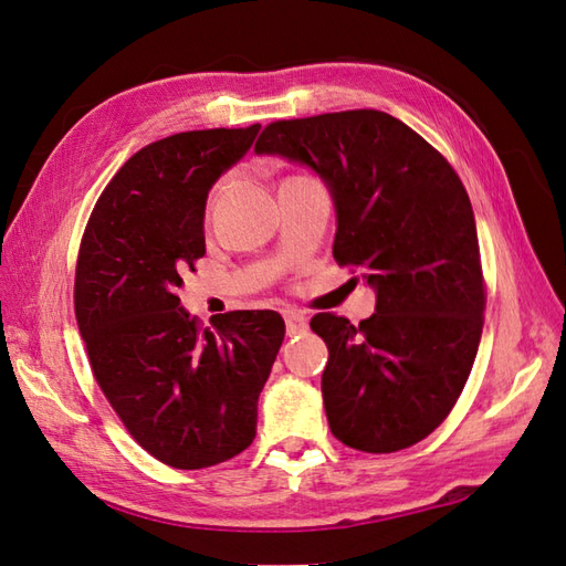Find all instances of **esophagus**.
Listing matches in <instances>:
<instances>
[{
    "instance_id": "34e87169",
    "label": "esophagus",
    "mask_w": 566,
    "mask_h": 566,
    "mask_svg": "<svg viewBox=\"0 0 566 566\" xmlns=\"http://www.w3.org/2000/svg\"><path fill=\"white\" fill-rule=\"evenodd\" d=\"M284 323H286V335H289V337L303 335V332L308 329L306 315L298 313V311H286V313H284Z\"/></svg>"
}]
</instances>
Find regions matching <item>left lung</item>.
I'll use <instances>...</instances> for the list:
<instances>
[{
	"label": "left lung",
	"instance_id": "8db88e82",
	"mask_svg": "<svg viewBox=\"0 0 566 566\" xmlns=\"http://www.w3.org/2000/svg\"><path fill=\"white\" fill-rule=\"evenodd\" d=\"M315 171L335 202L332 253L375 292L358 325L317 313L332 434L360 452L407 449L438 428L469 380L485 289L475 217L447 159L378 109L274 122L255 143Z\"/></svg>",
	"mask_w": 566,
	"mask_h": 566
}]
</instances>
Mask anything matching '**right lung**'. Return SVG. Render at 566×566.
Listing matches in <instances>:
<instances>
[{"label":"right lung","mask_w":566,"mask_h":566,"mask_svg":"<svg viewBox=\"0 0 566 566\" xmlns=\"http://www.w3.org/2000/svg\"><path fill=\"white\" fill-rule=\"evenodd\" d=\"M260 124L145 145L95 202L76 265V321L93 375L134 440L167 467L208 469L255 438L258 397L284 339L274 311L200 329L177 296L206 255L210 188Z\"/></svg>","instance_id":"add662e5"}]
</instances>
